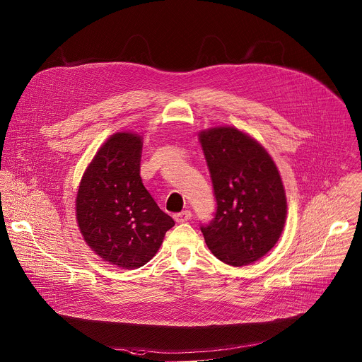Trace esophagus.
<instances>
[{"mask_svg":"<svg viewBox=\"0 0 362 362\" xmlns=\"http://www.w3.org/2000/svg\"><path fill=\"white\" fill-rule=\"evenodd\" d=\"M173 218H175V221H176V222L182 223V222H186V221H189V219L192 218V213H190L189 210H186V211H183V213L176 214Z\"/></svg>","mask_w":362,"mask_h":362,"instance_id":"1","label":"esophagus"}]
</instances>
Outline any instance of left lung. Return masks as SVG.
Wrapping results in <instances>:
<instances>
[{
    "label": "left lung",
    "instance_id": "1",
    "mask_svg": "<svg viewBox=\"0 0 362 362\" xmlns=\"http://www.w3.org/2000/svg\"><path fill=\"white\" fill-rule=\"evenodd\" d=\"M217 200L213 221L202 225L206 243L221 262L240 267L269 253L281 236L287 199L270 153L235 127L199 134Z\"/></svg>",
    "mask_w": 362,
    "mask_h": 362
}]
</instances>
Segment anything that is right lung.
Listing matches in <instances>:
<instances>
[{
    "mask_svg": "<svg viewBox=\"0 0 362 362\" xmlns=\"http://www.w3.org/2000/svg\"><path fill=\"white\" fill-rule=\"evenodd\" d=\"M141 151L139 134L119 132L109 137L88 165L75 202L86 245L105 262L126 270L148 263L175 225L143 185Z\"/></svg>",
    "mask_w": 362,
    "mask_h": 362,
    "instance_id": "add662e5",
    "label": "right lung"
}]
</instances>
